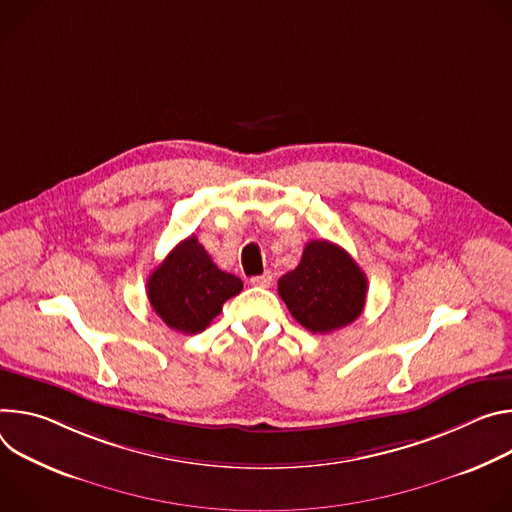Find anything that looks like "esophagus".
I'll use <instances>...</instances> for the list:
<instances>
[{"label": "esophagus", "instance_id": "1", "mask_svg": "<svg viewBox=\"0 0 512 512\" xmlns=\"http://www.w3.org/2000/svg\"><path fill=\"white\" fill-rule=\"evenodd\" d=\"M250 282L254 287H262V289H268L272 285V272L266 270L264 274H258V276H252Z\"/></svg>", "mask_w": 512, "mask_h": 512}]
</instances>
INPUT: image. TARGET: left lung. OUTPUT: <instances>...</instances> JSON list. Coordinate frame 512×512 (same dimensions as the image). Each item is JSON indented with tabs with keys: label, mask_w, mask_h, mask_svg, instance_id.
<instances>
[{
	"label": "left lung",
	"mask_w": 512,
	"mask_h": 512,
	"mask_svg": "<svg viewBox=\"0 0 512 512\" xmlns=\"http://www.w3.org/2000/svg\"><path fill=\"white\" fill-rule=\"evenodd\" d=\"M368 280L354 258L337 244L313 240L299 266L278 280V295L291 315L313 333L354 323L366 305Z\"/></svg>",
	"instance_id": "8db88e82"
}]
</instances>
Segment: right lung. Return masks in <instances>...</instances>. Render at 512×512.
I'll use <instances>...</instances> for the list:
<instances>
[{
  "label": "right lung",
  "mask_w": 512,
  "mask_h": 512,
  "mask_svg": "<svg viewBox=\"0 0 512 512\" xmlns=\"http://www.w3.org/2000/svg\"><path fill=\"white\" fill-rule=\"evenodd\" d=\"M244 282L219 270L195 236L183 240L150 274L146 293L156 315L175 331L199 333L236 297Z\"/></svg>",
  "instance_id": "right-lung-1"
}]
</instances>
